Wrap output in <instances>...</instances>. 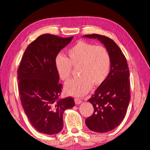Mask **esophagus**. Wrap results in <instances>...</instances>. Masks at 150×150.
I'll return each instance as SVG.
<instances>
[{"instance_id": "34e87169", "label": "esophagus", "mask_w": 150, "mask_h": 150, "mask_svg": "<svg viewBox=\"0 0 150 150\" xmlns=\"http://www.w3.org/2000/svg\"><path fill=\"white\" fill-rule=\"evenodd\" d=\"M75 102L76 104L79 105V104H80L81 102H82V100H81V99L79 98H75Z\"/></svg>"}]
</instances>
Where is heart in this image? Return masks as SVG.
Listing matches in <instances>:
<instances>
[{
    "instance_id": "heart-1",
    "label": "heart",
    "mask_w": 150,
    "mask_h": 150,
    "mask_svg": "<svg viewBox=\"0 0 150 150\" xmlns=\"http://www.w3.org/2000/svg\"><path fill=\"white\" fill-rule=\"evenodd\" d=\"M68 58L58 56L56 59V69L59 78L67 81L71 75L73 67H78V77L65 84L67 94L82 96L88 92L92 84L98 86L104 82L110 71V55L104 47L78 42L67 51Z\"/></svg>"
}]
</instances>
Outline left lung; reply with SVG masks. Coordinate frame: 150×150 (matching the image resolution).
<instances>
[{"instance_id":"obj_1","label":"left lung","mask_w":150,"mask_h":150,"mask_svg":"<svg viewBox=\"0 0 150 150\" xmlns=\"http://www.w3.org/2000/svg\"><path fill=\"white\" fill-rule=\"evenodd\" d=\"M83 37L100 40L110 55V73L88 100L94 113L85 120L90 130L107 132L118 127L126 115L130 98L129 70L123 53L112 39L98 34Z\"/></svg>"}]
</instances>
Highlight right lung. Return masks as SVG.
I'll use <instances>...</instances> for the list:
<instances>
[{
    "label": "right lung",
    "mask_w": 150,
    "mask_h": 150,
    "mask_svg": "<svg viewBox=\"0 0 150 150\" xmlns=\"http://www.w3.org/2000/svg\"><path fill=\"white\" fill-rule=\"evenodd\" d=\"M73 37L44 34L26 48L18 70L19 93L23 110L38 132L56 134L63 129L65 110L75 105L74 99H61L62 85L56 69V58Z\"/></svg>",
    "instance_id": "add662e5"
}]
</instances>
